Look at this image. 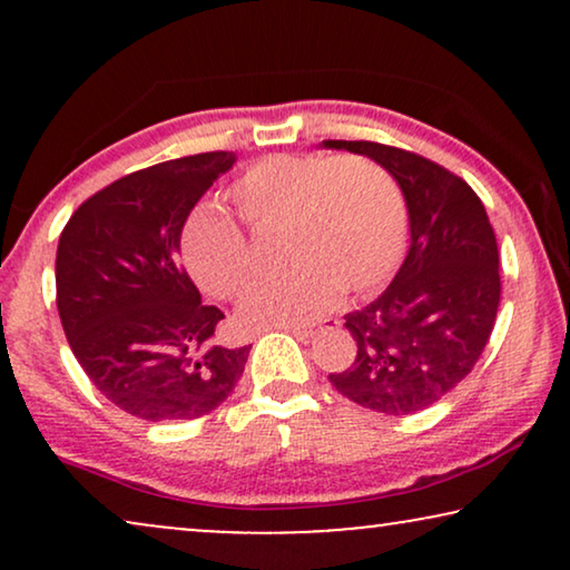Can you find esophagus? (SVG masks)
<instances>
[{"instance_id":"esophagus-1","label":"esophagus","mask_w":570,"mask_h":570,"mask_svg":"<svg viewBox=\"0 0 570 570\" xmlns=\"http://www.w3.org/2000/svg\"><path fill=\"white\" fill-rule=\"evenodd\" d=\"M285 332H291L293 337H298V340H311L316 334L314 326H285Z\"/></svg>"}]
</instances>
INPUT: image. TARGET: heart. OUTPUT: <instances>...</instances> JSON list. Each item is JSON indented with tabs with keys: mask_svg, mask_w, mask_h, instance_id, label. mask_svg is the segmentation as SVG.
Returning <instances> with one entry per match:
<instances>
[{
	"mask_svg": "<svg viewBox=\"0 0 570 570\" xmlns=\"http://www.w3.org/2000/svg\"><path fill=\"white\" fill-rule=\"evenodd\" d=\"M256 230L285 228V275L254 285L238 306L248 332L285 330L332 311L342 291L379 293L407 246V205L384 168L334 155H267L230 186ZM181 259L202 291L233 298L254 272L252 246L225 209L199 207L181 230Z\"/></svg>",
	"mask_w": 570,
	"mask_h": 570,
	"instance_id": "heart-1",
	"label": "heart"
}]
</instances>
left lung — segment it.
<instances>
[{"label":"left lung","instance_id":"1","mask_svg":"<svg viewBox=\"0 0 570 570\" xmlns=\"http://www.w3.org/2000/svg\"><path fill=\"white\" fill-rule=\"evenodd\" d=\"M324 147L386 168L410 215V252L392 285L345 316L355 363L330 381L365 410L412 415L466 379L488 345L501 303L493 225L470 184L423 155L365 139Z\"/></svg>","mask_w":570,"mask_h":570}]
</instances>
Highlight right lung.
I'll use <instances>...</instances> for the list:
<instances>
[{
    "instance_id": "add662e5",
    "label": "right lung",
    "mask_w": 570,
    "mask_h": 570,
    "mask_svg": "<svg viewBox=\"0 0 570 570\" xmlns=\"http://www.w3.org/2000/svg\"><path fill=\"white\" fill-rule=\"evenodd\" d=\"M236 153H199L135 170L85 199L57 248V308L92 386L147 423L194 420L228 400L252 345L220 342L178 262L181 230Z\"/></svg>"
}]
</instances>
